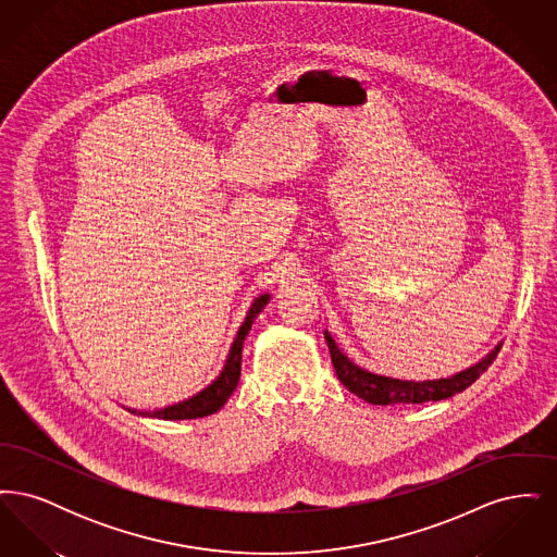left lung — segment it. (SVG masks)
<instances>
[{"label": "left lung", "mask_w": 557, "mask_h": 557, "mask_svg": "<svg viewBox=\"0 0 557 557\" xmlns=\"http://www.w3.org/2000/svg\"><path fill=\"white\" fill-rule=\"evenodd\" d=\"M323 338L330 348L332 363L338 380L345 384L346 388L371 405H416V403H428V400H443V398L453 397L468 386H472L478 377L488 370V366L495 361L502 343L488 350L476 363H472L466 370L457 371L447 377H436V380H400L393 375H382L366 370L357 366L352 359L346 357L345 350L336 345L332 334L325 330Z\"/></svg>", "instance_id": "8db88e82"}]
</instances>
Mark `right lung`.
Wrapping results in <instances>:
<instances>
[{"label":"right lung","instance_id":"1","mask_svg":"<svg viewBox=\"0 0 557 557\" xmlns=\"http://www.w3.org/2000/svg\"><path fill=\"white\" fill-rule=\"evenodd\" d=\"M271 300V294H259L252 305L246 311V318L239 325L238 334L232 343V348L227 352L225 366L223 370L219 371V375L212 380L207 388H202L200 393H196L194 397L180 400L175 405H169L164 409H157V411H135L129 409L135 416L141 418H154V420H196V418H207L211 413H216L227 398L232 397V393L236 391L239 382V368H242V346L244 341L252 327V321L257 315L267 307V302Z\"/></svg>","mask_w":557,"mask_h":557}]
</instances>
